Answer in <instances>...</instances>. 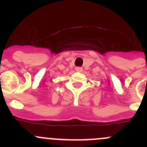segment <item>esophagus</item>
Here are the masks:
<instances>
[{"instance_id":"obj_1","label":"esophagus","mask_w":147,"mask_h":147,"mask_svg":"<svg viewBox=\"0 0 147 147\" xmlns=\"http://www.w3.org/2000/svg\"><path fill=\"white\" fill-rule=\"evenodd\" d=\"M83 70V68L82 67H76V71H77V72H82Z\"/></svg>"}]
</instances>
